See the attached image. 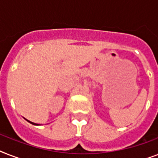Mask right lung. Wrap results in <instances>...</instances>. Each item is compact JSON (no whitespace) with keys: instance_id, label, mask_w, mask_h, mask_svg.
<instances>
[{"instance_id":"1","label":"right lung","mask_w":158,"mask_h":158,"mask_svg":"<svg viewBox=\"0 0 158 158\" xmlns=\"http://www.w3.org/2000/svg\"><path fill=\"white\" fill-rule=\"evenodd\" d=\"M29 123H31V124H33V125H37V124H35V123H33V122H31V121H28Z\"/></svg>"}]
</instances>
